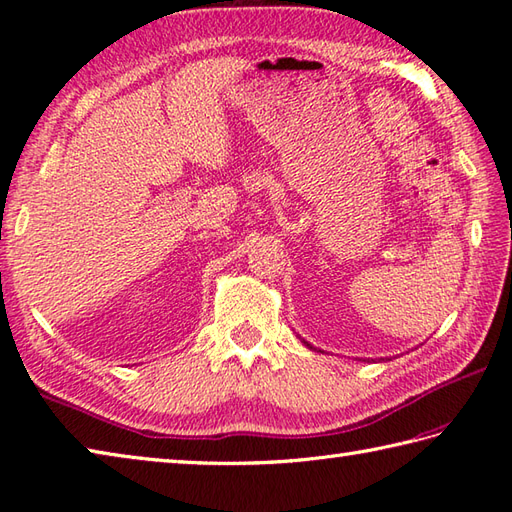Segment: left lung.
<instances>
[{"instance_id": "obj_1", "label": "left lung", "mask_w": 512, "mask_h": 512, "mask_svg": "<svg viewBox=\"0 0 512 512\" xmlns=\"http://www.w3.org/2000/svg\"><path fill=\"white\" fill-rule=\"evenodd\" d=\"M302 342H304V339H302ZM304 344H306V346H308V348H313V346H310V344H308V342H304Z\"/></svg>"}]
</instances>
